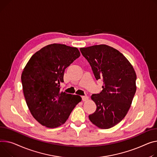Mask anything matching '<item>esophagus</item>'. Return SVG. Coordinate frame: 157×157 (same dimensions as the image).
Returning a JSON list of instances; mask_svg holds the SVG:
<instances>
[{"label":"esophagus","instance_id":"esophagus-1","mask_svg":"<svg viewBox=\"0 0 157 157\" xmlns=\"http://www.w3.org/2000/svg\"><path fill=\"white\" fill-rule=\"evenodd\" d=\"M81 98L82 101H86L88 100V97L87 96H82Z\"/></svg>","mask_w":157,"mask_h":157}]
</instances>
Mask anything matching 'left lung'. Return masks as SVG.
<instances>
[{
  "label": "left lung",
  "mask_w": 157,
  "mask_h": 157,
  "mask_svg": "<svg viewBox=\"0 0 157 157\" xmlns=\"http://www.w3.org/2000/svg\"><path fill=\"white\" fill-rule=\"evenodd\" d=\"M97 80L103 82L102 91L93 94L96 111L89 119L101 129H109L127 114L136 87V75L128 60L119 51L106 45L81 48Z\"/></svg>",
  "instance_id": "obj_1"
}]
</instances>
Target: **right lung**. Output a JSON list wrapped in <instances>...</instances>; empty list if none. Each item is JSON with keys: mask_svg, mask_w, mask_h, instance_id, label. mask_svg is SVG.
Here are the masks:
<instances>
[{"mask_svg": "<svg viewBox=\"0 0 157 157\" xmlns=\"http://www.w3.org/2000/svg\"><path fill=\"white\" fill-rule=\"evenodd\" d=\"M80 56L78 49L54 44L36 52L25 66L21 82L24 96L33 117L49 128L65 123L81 101L79 95L60 91L65 69Z\"/></svg>", "mask_w": 157, "mask_h": 157, "instance_id": "add662e5", "label": "right lung"}]
</instances>
